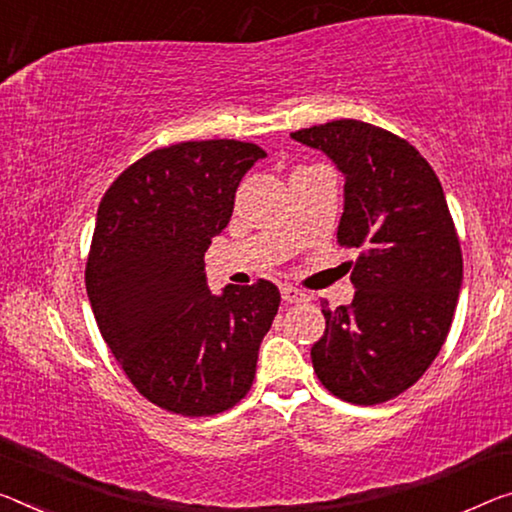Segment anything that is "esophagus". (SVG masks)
<instances>
[{"instance_id": "34e87169", "label": "esophagus", "mask_w": 512, "mask_h": 512, "mask_svg": "<svg viewBox=\"0 0 512 512\" xmlns=\"http://www.w3.org/2000/svg\"><path fill=\"white\" fill-rule=\"evenodd\" d=\"M281 297H283V302L293 304V302H302L306 295L302 293V290H300V288L290 286V283H283V286H281Z\"/></svg>"}]
</instances>
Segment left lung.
<instances>
[{"label":"left lung","instance_id":"1","mask_svg":"<svg viewBox=\"0 0 512 512\" xmlns=\"http://www.w3.org/2000/svg\"><path fill=\"white\" fill-rule=\"evenodd\" d=\"M290 137L325 153L345 176L338 245L357 249L355 300L329 309L311 348L327 391L352 405L400 396L442 350L462 286V251L442 183L410 141L341 119Z\"/></svg>","mask_w":512,"mask_h":512}]
</instances>
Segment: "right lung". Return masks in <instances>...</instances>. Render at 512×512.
<instances>
[{
	"instance_id": "1",
	"label": "right lung",
	"mask_w": 512,
	"mask_h": 512,
	"mask_svg": "<svg viewBox=\"0 0 512 512\" xmlns=\"http://www.w3.org/2000/svg\"><path fill=\"white\" fill-rule=\"evenodd\" d=\"M261 157L247 141H180L130 164L100 201L86 295L125 375L167 412H226L254 382L279 288L258 279L212 295L203 256Z\"/></svg>"
}]
</instances>
